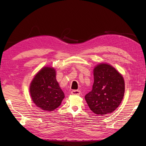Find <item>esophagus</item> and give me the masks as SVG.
<instances>
[{
    "mask_svg": "<svg viewBox=\"0 0 146 146\" xmlns=\"http://www.w3.org/2000/svg\"><path fill=\"white\" fill-rule=\"evenodd\" d=\"M71 94L72 95H80V91L79 90H72L71 91Z\"/></svg>",
    "mask_w": 146,
    "mask_h": 146,
    "instance_id": "obj_1",
    "label": "esophagus"
}]
</instances>
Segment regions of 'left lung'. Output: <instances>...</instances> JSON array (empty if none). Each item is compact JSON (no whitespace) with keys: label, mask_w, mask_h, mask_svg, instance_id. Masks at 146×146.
I'll return each instance as SVG.
<instances>
[{"label":"left lung","mask_w":146,"mask_h":146,"mask_svg":"<svg viewBox=\"0 0 146 146\" xmlns=\"http://www.w3.org/2000/svg\"><path fill=\"white\" fill-rule=\"evenodd\" d=\"M125 91L124 80L113 66L102 63L94 69L92 90L85 98L91 111L98 115L113 112L121 104Z\"/></svg>","instance_id":"1"}]
</instances>
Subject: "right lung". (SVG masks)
I'll return each instance as SVG.
<instances>
[{"mask_svg":"<svg viewBox=\"0 0 146 146\" xmlns=\"http://www.w3.org/2000/svg\"><path fill=\"white\" fill-rule=\"evenodd\" d=\"M31 98L38 107L44 111H53L64 98L63 91L56 80L55 70L45 67L39 71L30 86Z\"/></svg>","mask_w":146,"mask_h":146,"instance_id":"1","label":"right lung"}]
</instances>
